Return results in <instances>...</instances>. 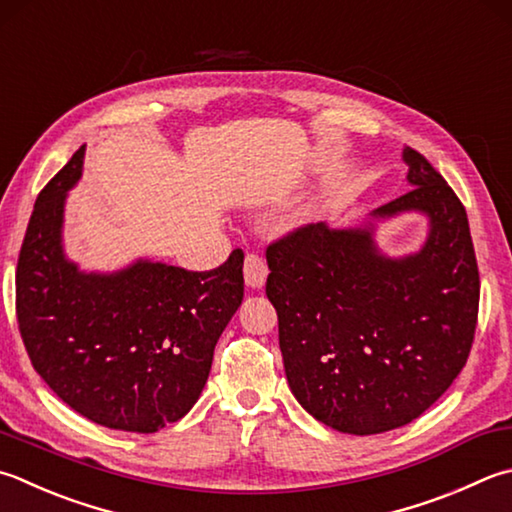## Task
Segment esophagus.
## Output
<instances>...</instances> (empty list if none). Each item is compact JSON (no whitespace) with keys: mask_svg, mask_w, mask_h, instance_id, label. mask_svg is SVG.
Wrapping results in <instances>:
<instances>
[{"mask_svg":"<svg viewBox=\"0 0 512 512\" xmlns=\"http://www.w3.org/2000/svg\"><path fill=\"white\" fill-rule=\"evenodd\" d=\"M243 272H245V283H247L249 287L258 289V287H263V285H265L269 269H267V263H265V258H263V256H258V254H247V256H245Z\"/></svg>","mask_w":512,"mask_h":512,"instance_id":"34e87169","label":"esophagus"}]
</instances>
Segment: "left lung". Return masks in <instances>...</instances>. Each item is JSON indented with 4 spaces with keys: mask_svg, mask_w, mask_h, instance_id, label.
Listing matches in <instances>:
<instances>
[{
    "mask_svg": "<svg viewBox=\"0 0 512 512\" xmlns=\"http://www.w3.org/2000/svg\"><path fill=\"white\" fill-rule=\"evenodd\" d=\"M408 194L374 216L419 209V254L383 258L370 229L287 231L267 247L265 292L278 314L285 374L298 403L347 435H379L421 417L468 361L479 314V267L466 209L414 149Z\"/></svg>",
    "mask_w": 512,
    "mask_h": 512,
    "instance_id": "obj_1",
    "label": "left lung"
}]
</instances>
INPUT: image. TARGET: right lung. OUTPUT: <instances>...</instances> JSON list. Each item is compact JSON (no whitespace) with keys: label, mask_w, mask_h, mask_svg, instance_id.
<instances>
[{"label":"right lung","mask_w":512,"mask_h":512,"mask_svg":"<svg viewBox=\"0 0 512 512\" xmlns=\"http://www.w3.org/2000/svg\"><path fill=\"white\" fill-rule=\"evenodd\" d=\"M84 147L40 191L17 258L15 312L35 372L100 426L156 432L198 401L243 301V249L209 272L136 263L82 274L62 256L64 198Z\"/></svg>","instance_id":"obj_1"}]
</instances>
